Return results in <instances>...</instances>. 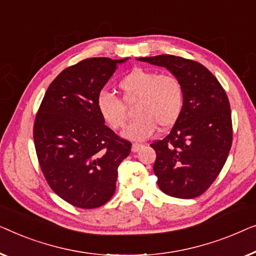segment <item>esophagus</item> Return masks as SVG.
<instances>
[{
  "label": "esophagus",
  "instance_id": "1",
  "mask_svg": "<svg viewBox=\"0 0 256 256\" xmlns=\"http://www.w3.org/2000/svg\"><path fill=\"white\" fill-rule=\"evenodd\" d=\"M142 144H136V142H134V144H132V152L133 153H136V152H138V150L142 148Z\"/></svg>",
  "mask_w": 256,
  "mask_h": 256
}]
</instances>
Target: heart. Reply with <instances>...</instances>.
I'll list each match as a JSON object with an SVG mask.
<instances>
[{
	"instance_id": "obj_1",
	"label": "heart",
	"mask_w": 256,
	"mask_h": 256,
	"mask_svg": "<svg viewBox=\"0 0 256 256\" xmlns=\"http://www.w3.org/2000/svg\"><path fill=\"white\" fill-rule=\"evenodd\" d=\"M125 102L138 100L136 114L124 130L125 138L142 142L156 132L158 125L168 128L181 116L184 104V90L175 75L134 68L118 82ZM97 110L104 120L114 130L126 123L128 110L120 97L109 92H100L96 98Z\"/></svg>"
}]
</instances>
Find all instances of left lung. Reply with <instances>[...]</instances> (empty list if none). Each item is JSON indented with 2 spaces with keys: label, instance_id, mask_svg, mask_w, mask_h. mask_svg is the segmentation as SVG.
<instances>
[{
  "label": "left lung",
  "instance_id": "1",
  "mask_svg": "<svg viewBox=\"0 0 256 256\" xmlns=\"http://www.w3.org/2000/svg\"><path fill=\"white\" fill-rule=\"evenodd\" d=\"M139 61L164 67L181 81L184 104L181 116L162 140L150 144L158 186L166 195L194 198L212 184L232 146L228 95L214 75L196 61L162 54Z\"/></svg>",
  "mask_w": 256,
  "mask_h": 256
}]
</instances>
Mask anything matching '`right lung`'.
<instances>
[{
	"label": "right lung",
	"instance_id": "add662e5",
	"mask_svg": "<svg viewBox=\"0 0 256 256\" xmlns=\"http://www.w3.org/2000/svg\"><path fill=\"white\" fill-rule=\"evenodd\" d=\"M128 60L90 58L66 68L50 84L36 116L42 174L58 196L76 208H98L112 197L118 166L131 152V142L104 124L96 106L97 95Z\"/></svg>",
	"mask_w": 256,
	"mask_h": 256
}]
</instances>
